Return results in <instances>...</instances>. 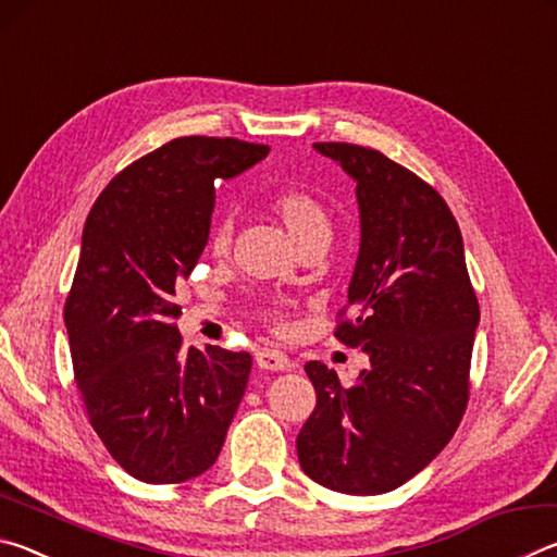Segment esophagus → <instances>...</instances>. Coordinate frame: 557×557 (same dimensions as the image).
<instances>
[{"instance_id": "1", "label": "esophagus", "mask_w": 557, "mask_h": 557, "mask_svg": "<svg viewBox=\"0 0 557 557\" xmlns=\"http://www.w3.org/2000/svg\"><path fill=\"white\" fill-rule=\"evenodd\" d=\"M256 363H258V369H262V371H289V369H295V363H292L285 354L272 351V348H260V351L256 354Z\"/></svg>"}]
</instances>
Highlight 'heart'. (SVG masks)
<instances>
[{"instance_id":"1","label":"heart","mask_w":557,"mask_h":557,"mask_svg":"<svg viewBox=\"0 0 557 557\" xmlns=\"http://www.w3.org/2000/svg\"><path fill=\"white\" fill-rule=\"evenodd\" d=\"M268 209L272 211L275 219L285 225L287 233L292 235L299 248H309L314 243H326L329 235H332V215L324 201L319 199L317 194L309 191V188L301 186H285L277 188L275 194L270 196ZM231 245V225L228 221H219L211 225L209 231V250L215 258H223L228 252ZM262 322L270 324L275 332H285L287 329V314L282 312L280 307H265L260 309Z\"/></svg>"}]
</instances>
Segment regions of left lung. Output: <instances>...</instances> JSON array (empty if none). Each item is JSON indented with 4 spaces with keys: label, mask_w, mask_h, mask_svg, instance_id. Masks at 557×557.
<instances>
[{
    "label": "left lung",
    "mask_w": 557,
    "mask_h": 557,
    "mask_svg": "<svg viewBox=\"0 0 557 557\" xmlns=\"http://www.w3.org/2000/svg\"><path fill=\"white\" fill-rule=\"evenodd\" d=\"M314 147L356 182L361 250L334 336L363 348L371 366L348 388L322 361L305 366L317 408L297 457L332 492L385 494L425 469L459 428L479 301L459 225L435 186L379 149Z\"/></svg>",
    "instance_id": "8db88e82"
}]
</instances>
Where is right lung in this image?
<instances>
[{
    "label": "right lung",
    "mask_w": 557,
    "mask_h": 557,
    "mask_svg": "<svg viewBox=\"0 0 557 557\" xmlns=\"http://www.w3.org/2000/svg\"><path fill=\"white\" fill-rule=\"evenodd\" d=\"M268 152L176 137L122 169L88 213L63 307L75 385L102 445L139 482L203 474L243 400L250 354L184 351L176 292L209 240L215 182Z\"/></svg>",
    "instance_id": "add662e5"
}]
</instances>
